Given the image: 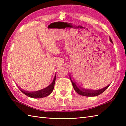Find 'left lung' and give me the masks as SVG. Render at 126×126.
I'll return each instance as SVG.
<instances>
[{
    "label": "left lung",
    "instance_id": "obj_1",
    "mask_svg": "<svg viewBox=\"0 0 126 126\" xmlns=\"http://www.w3.org/2000/svg\"><path fill=\"white\" fill-rule=\"evenodd\" d=\"M110 41L111 43H113V41H112L110 37ZM70 80L72 83V84H73V86L74 87V90H75V92L79 94L80 95H82V96H88V97H92V96H98L99 95H100L101 94L104 92L109 86V85H108L107 87H106L105 88H103L102 89H100V90H87V89H82V88L78 87L76 85L75 83H74L72 81L71 78L70 77Z\"/></svg>",
    "mask_w": 126,
    "mask_h": 126
}]
</instances>
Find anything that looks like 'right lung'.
Masks as SVG:
<instances>
[{
  "mask_svg": "<svg viewBox=\"0 0 126 126\" xmlns=\"http://www.w3.org/2000/svg\"><path fill=\"white\" fill-rule=\"evenodd\" d=\"M55 80H56V76H55V78L53 79V81L52 82V83L50 85H49V86L47 87L46 88H45V89L37 91V92H26L20 89H19L21 92H22L23 94H24L25 95L32 98H39L47 97V96L49 95L52 92V91L53 90V88H54Z\"/></svg>",
  "mask_w": 126,
  "mask_h": 126,
  "instance_id": "right-lung-1",
  "label": "right lung"
}]
</instances>
